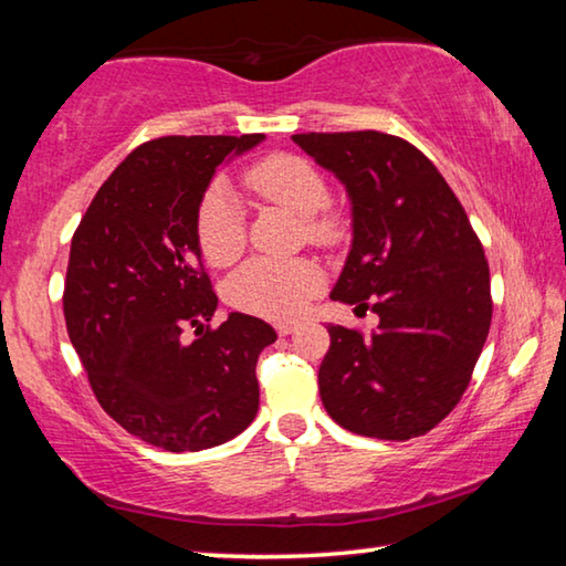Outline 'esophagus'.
Masks as SVG:
<instances>
[{
	"label": "esophagus",
	"mask_w": 566,
	"mask_h": 566,
	"mask_svg": "<svg viewBox=\"0 0 566 566\" xmlns=\"http://www.w3.org/2000/svg\"><path fill=\"white\" fill-rule=\"evenodd\" d=\"M296 327H300L296 322H280L276 324V334H280V337H290L292 332H296Z\"/></svg>",
	"instance_id": "obj_1"
}]
</instances>
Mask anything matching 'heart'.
<instances>
[{
	"mask_svg": "<svg viewBox=\"0 0 566 566\" xmlns=\"http://www.w3.org/2000/svg\"><path fill=\"white\" fill-rule=\"evenodd\" d=\"M242 185L264 202L302 214L304 234L322 249L339 247L349 222L329 202V181L310 159L290 151H274L242 171ZM199 252L212 266L232 264L242 254L244 219L224 185H212L199 199L195 217ZM322 286L319 266L310 260H256L237 270L224 286L227 302L237 310L270 319L294 317Z\"/></svg>",
	"mask_w": 566,
	"mask_h": 566,
	"instance_id": "b5f03b06",
	"label": "heart"
}]
</instances>
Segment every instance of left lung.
Returning <instances> with one entry per match:
<instances>
[{
    "label": "left lung",
    "mask_w": 566,
    "mask_h": 566,
    "mask_svg": "<svg viewBox=\"0 0 566 566\" xmlns=\"http://www.w3.org/2000/svg\"><path fill=\"white\" fill-rule=\"evenodd\" d=\"M292 139L352 197L354 244L332 300L379 317L329 327L319 395L354 434H427L472 379L492 324L490 262L447 179L387 132H302Z\"/></svg>",
    "instance_id": "8db88e82"
}]
</instances>
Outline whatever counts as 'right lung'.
Listing matches in <instances>:
<instances>
[{
	"mask_svg": "<svg viewBox=\"0 0 566 566\" xmlns=\"http://www.w3.org/2000/svg\"><path fill=\"white\" fill-rule=\"evenodd\" d=\"M262 139H149L112 171L74 229L62 294L66 332L102 409L167 452L222 444L260 409L254 369L276 334L239 312L209 324L217 294L195 217L229 151ZM187 328L198 334L191 345Z\"/></svg>",
	"mask_w": 566,
	"mask_h": 566,
	"instance_id": "obj_1",
	"label": "right lung"
}]
</instances>
